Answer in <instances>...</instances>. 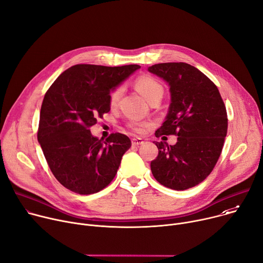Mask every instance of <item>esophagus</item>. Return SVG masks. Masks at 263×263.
<instances>
[{
	"mask_svg": "<svg viewBox=\"0 0 263 263\" xmlns=\"http://www.w3.org/2000/svg\"><path fill=\"white\" fill-rule=\"evenodd\" d=\"M143 143H144V141H143V139H141V138H134V139H132V144L134 146H138V145H141V144H143Z\"/></svg>",
	"mask_w": 263,
	"mask_h": 263,
	"instance_id": "34e87169",
	"label": "esophagus"
}]
</instances>
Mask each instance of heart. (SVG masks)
Masks as SVG:
<instances>
[{"label":"heart","instance_id":"1","mask_svg":"<svg viewBox=\"0 0 263 263\" xmlns=\"http://www.w3.org/2000/svg\"><path fill=\"white\" fill-rule=\"evenodd\" d=\"M135 87L140 92V95L147 101V102H149V101H152L157 97H162L164 92L163 86L160 84V82H158L156 79L148 76H143L137 79ZM122 90H123L122 87H118L110 93L109 103L111 106L117 105L121 95H122ZM137 130L141 132L140 128H137Z\"/></svg>","mask_w":263,"mask_h":263}]
</instances>
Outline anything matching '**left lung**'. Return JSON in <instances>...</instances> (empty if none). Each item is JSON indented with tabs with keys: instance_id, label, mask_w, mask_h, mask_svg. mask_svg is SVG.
<instances>
[{
	"instance_id": "8db88e82",
	"label": "left lung",
	"mask_w": 263,
	"mask_h": 263,
	"mask_svg": "<svg viewBox=\"0 0 263 263\" xmlns=\"http://www.w3.org/2000/svg\"><path fill=\"white\" fill-rule=\"evenodd\" d=\"M147 70L170 86L171 104L156 137L177 135V143L154 142L158 157L151 170L160 184L184 191L201 183L213 171L228 133L227 109L217 86L187 63H160Z\"/></svg>"
}]
</instances>
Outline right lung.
<instances>
[{"label": "right lung", "instance_id": "1", "mask_svg": "<svg viewBox=\"0 0 263 263\" xmlns=\"http://www.w3.org/2000/svg\"><path fill=\"white\" fill-rule=\"evenodd\" d=\"M140 67L78 64L60 74L45 93L37 141L53 176L67 190L90 195L115 178L130 140L117 133L104 141L89 127L110 110V92Z\"/></svg>", "mask_w": 263, "mask_h": 263}]
</instances>
